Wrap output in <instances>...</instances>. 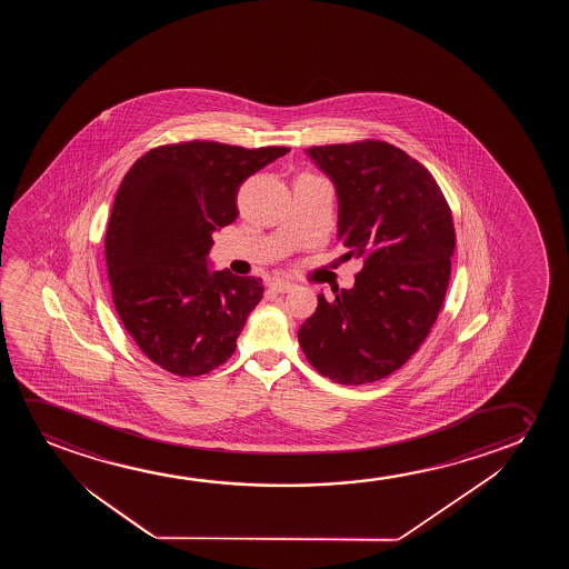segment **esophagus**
I'll list each match as a JSON object with an SVG mask.
<instances>
[{"label":"esophagus","instance_id":"obj_1","mask_svg":"<svg viewBox=\"0 0 569 569\" xmlns=\"http://www.w3.org/2000/svg\"><path fill=\"white\" fill-rule=\"evenodd\" d=\"M270 289H272L273 293H288V291L293 289V283L283 280H273L272 283H270Z\"/></svg>","mask_w":569,"mask_h":569}]
</instances>
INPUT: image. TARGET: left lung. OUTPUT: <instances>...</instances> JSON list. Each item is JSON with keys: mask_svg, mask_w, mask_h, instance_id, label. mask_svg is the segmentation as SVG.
I'll return each mask as SVG.
<instances>
[{"mask_svg": "<svg viewBox=\"0 0 569 569\" xmlns=\"http://www.w3.org/2000/svg\"><path fill=\"white\" fill-rule=\"evenodd\" d=\"M332 179L338 241L363 260L351 289L319 307L297 338L320 375L366 385L395 373L436 325L451 280L455 223L433 174L387 141L307 149Z\"/></svg>", "mask_w": 569, "mask_h": 569, "instance_id": "obj_1", "label": "left lung"}]
</instances>
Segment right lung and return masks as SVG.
Segmentation results:
<instances>
[{
  "label": "right lung",
  "mask_w": 569,
  "mask_h": 569,
  "mask_svg": "<svg viewBox=\"0 0 569 569\" xmlns=\"http://www.w3.org/2000/svg\"><path fill=\"white\" fill-rule=\"evenodd\" d=\"M288 151L180 141L126 172L104 237L110 291L133 342L164 371L198 377L233 356L264 288L208 270L211 233L239 216L242 180Z\"/></svg>",
  "instance_id": "right-lung-1"
}]
</instances>
